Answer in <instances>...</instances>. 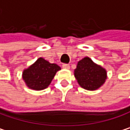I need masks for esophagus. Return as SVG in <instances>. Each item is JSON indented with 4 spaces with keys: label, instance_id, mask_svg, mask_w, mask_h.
Masks as SVG:
<instances>
[{
    "label": "esophagus",
    "instance_id": "obj_1",
    "mask_svg": "<svg viewBox=\"0 0 130 130\" xmlns=\"http://www.w3.org/2000/svg\"><path fill=\"white\" fill-rule=\"evenodd\" d=\"M62 67H63V68H64V69H70V65L67 64V63H63Z\"/></svg>",
    "mask_w": 130,
    "mask_h": 130
}]
</instances>
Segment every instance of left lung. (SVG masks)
<instances>
[{"instance_id": "1", "label": "left lung", "mask_w": 130, "mask_h": 130, "mask_svg": "<svg viewBox=\"0 0 130 130\" xmlns=\"http://www.w3.org/2000/svg\"><path fill=\"white\" fill-rule=\"evenodd\" d=\"M74 76L80 86L84 89L94 91L99 88L107 78L106 70L95 64L89 57H84L77 63Z\"/></svg>"}]
</instances>
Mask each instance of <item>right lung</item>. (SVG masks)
I'll return each mask as SVG.
<instances>
[{
  "instance_id": "1",
  "label": "right lung",
  "mask_w": 130,
  "mask_h": 130,
  "mask_svg": "<svg viewBox=\"0 0 130 130\" xmlns=\"http://www.w3.org/2000/svg\"><path fill=\"white\" fill-rule=\"evenodd\" d=\"M60 69L57 64L50 63L40 57L23 71L22 77L29 88L40 91L50 85L56 73Z\"/></svg>"
}]
</instances>
